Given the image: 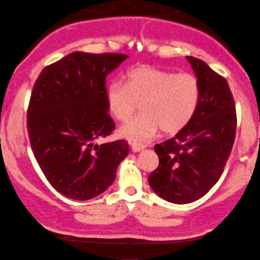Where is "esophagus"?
Masks as SVG:
<instances>
[{
	"label": "esophagus",
	"mask_w": 260,
	"mask_h": 260,
	"mask_svg": "<svg viewBox=\"0 0 260 260\" xmlns=\"http://www.w3.org/2000/svg\"><path fill=\"white\" fill-rule=\"evenodd\" d=\"M129 144L131 146V150H133L134 152H140V151H142L145 148L144 145L136 144V142H129Z\"/></svg>",
	"instance_id": "obj_1"
}]
</instances>
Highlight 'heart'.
I'll use <instances>...</instances> for the list:
<instances>
[{"label": "heart", "instance_id": "heart-1", "mask_svg": "<svg viewBox=\"0 0 260 260\" xmlns=\"http://www.w3.org/2000/svg\"><path fill=\"white\" fill-rule=\"evenodd\" d=\"M201 88L197 76L189 72L139 65L125 75V84L113 81L107 87L106 101L116 120L127 121L138 110L142 113L122 125L124 138L144 142L159 129L165 134L179 133L190 122L199 106Z\"/></svg>", "mask_w": 260, "mask_h": 260}]
</instances>
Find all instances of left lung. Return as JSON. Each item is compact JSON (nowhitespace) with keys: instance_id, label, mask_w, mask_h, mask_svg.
Masks as SVG:
<instances>
[{"instance_id":"left-lung-1","label":"left lung","mask_w":260,"mask_h":260,"mask_svg":"<svg viewBox=\"0 0 260 260\" xmlns=\"http://www.w3.org/2000/svg\"><path fill=\"white\" fill-rule=\"evenodd\" d=\"M199 80V106L174 138L154 146L158 167L148 183L162 199L188 204L200 199L220 179L236 138L237 114L229 83L204 61L186 57Z\"/></svg>"}]
</instances>
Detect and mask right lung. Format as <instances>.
I'll return each mask as SVG.
<instances>
[{"label":"right lung","mask_w":260,"mask_h":260,"mask_svg":"<svg viewBox=\"0 0 260 260\" xmlns=\"http://www.w3.org/2000/svg\"><path fill=\"white\" fill-rule=\"evenodd\" d=\"M126 55L76 51L45 66L27 110V129L38 165L52 188L75 200H88L114 182L129 153L125 140L97 145L112 135L107 76Z\"/></svg>","instance_id":"1"}]
</instances>
